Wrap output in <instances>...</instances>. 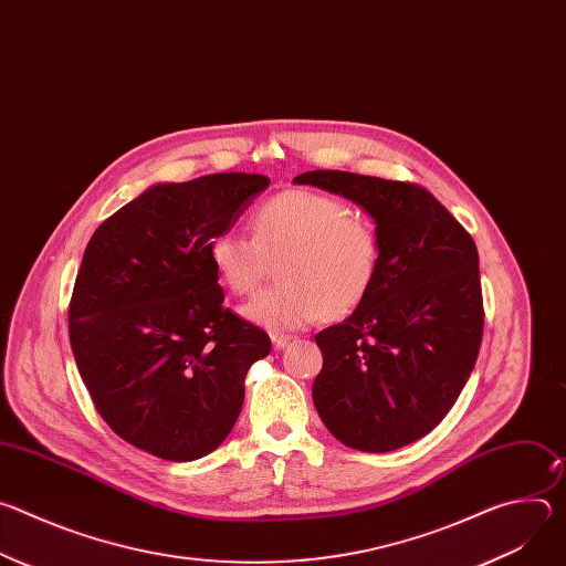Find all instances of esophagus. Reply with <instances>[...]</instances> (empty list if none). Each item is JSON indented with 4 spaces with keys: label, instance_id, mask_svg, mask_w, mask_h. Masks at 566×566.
<instances>
[{
    "label": "esophagus",
    "instance_id": "esophagus-1",
    "mask_svg": "<svg viewBox=\"0 0 566 566\" xmlns=\"http://www.w3.org/2000/svg\"><path fill=\"white\" fill-rule=\"evenodd\" d=\"M271 340H273V347H275V349H284V347L293 340V336H286V334H271Z\"/></svg>",
    "mask_w": 566,
    "mask_h": 566
}]
</instances>
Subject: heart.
Listing matches in <instances>:
<instances>
[{
    "instance_id": "heart-1",
    "label": "heart",
    "mask_w": 566,
    "mask_h": 566,
    "mask_svg": "<svg viewBox=\"0 0 566 566\" xmlns=\"http://www.w3.org/2000/svg\"><path fill=\"white\" fill-rule=\"evenodd\" d=\"M208 260L234 295L258 291L277 262L280 282L241 311L258 327L284 332L354 313L376 284L380 237L369 217L334 195L286 190L253 210L251 237L214 234Z\"/></svg>"
}]
</instances>
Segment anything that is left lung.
<instances>
[{"label":"left lung","mask_w":566,"mask_h":566,"mask_svg":"<svg viewBox=\"0 0 566 566\" xmlns=\"http://www.w3.org/2000/svg\"><path fill=\"white\" fill-rule=\"evenodd\" d=\"M363 206L380 237L367 300L315 336V410L363 452H389L432 432L454 406L483 334L479 255L470 232L421 186L340 170L293 179Z\"/></svg>","instance_id":"1"}]
</instances>
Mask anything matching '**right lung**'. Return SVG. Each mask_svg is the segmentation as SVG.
<instances>
[{
	"label": "right lung",
	"instance_id": "right-lung-1",
	"mask_svg": "<svg viewBox=\"0 0 566 566\" xmlns=\"http://www.w3.org/2000/svg\"><path fill=\"white\" fill-rule=\"evenodd\" d=\"M269 186L221 172L160 184L105 219L69 302L73 358L105 423L166 461L221 446L251 365L271 338L223 304L210 239L234 226Z\"/></svg>",
	"mask_w": 566,
	"mask_h": 566
}]
</instances>
